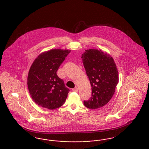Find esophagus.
<instances>
[{
    "label": "esophagus",
    "mask_w": 149,
    "mask_h": 149,
    "mask_svg": "<svg viewBox=\"0 0 149 149\" xmlns=\"http://www.w3.org/2000/svg\"><path fill=\"white\" fill-rule=\"evenodd\" d=\"M72 91L73 92H77L78 91V88L77 87H75V88H73V89H72Z\"/></svg>",
    "instance_id": "1"
}]
</instances>
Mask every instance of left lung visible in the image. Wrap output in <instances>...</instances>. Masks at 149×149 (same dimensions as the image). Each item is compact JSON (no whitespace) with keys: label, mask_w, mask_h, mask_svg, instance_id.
<instances>
[{"label":"left lung","mask_w":149,"mask_h":149,"mask_svg":"<svg viewBox=\"0 0 149 149\" xmlns=\"http://www.w3.org/2000/svg\"><path fill=\"white\" fill-rule=\"evenodd\" d=\"M81 58L92 86V96L84 104L92 109L104 106L112 98L119 80L113 58L93 49L85 50Z\"/></svg>","instance_id":"1"}]
</instances>
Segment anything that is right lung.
Masks as SVG:
<instances>
[{
  "label": "right lung",
  "instance_id": "add662e5",
  "mask_svg": "<svg viewBox=\"0 0 149 149\" xmlns=\"http://www.w3.org/2000/svg\"><path fill=\"white\" fill-rule=\"evenodd\" d=\"M70 51L52 49L44 52L32 64L27 85L32 98L38 106L55 109L64 104L70 90L56 72Z\"/></svg>",
  "mask_w": 149,
  "mask_h": 149
}]
</instances>
